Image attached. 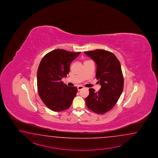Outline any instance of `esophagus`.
Instances as JSON below:
<instances>
[{"instance_id":"34e87169","label":"esophagus","mask_w":158,"mask_h":158,"mask_svg":"<svg viewBox=\"0 0 158 158\" xmlns=\"http://www.w3.org/2000/svg\"><path fill=\"white\" fill-rule=\"evenodd\" d=\"M77 89L78 90H82V89H84V86H80H80H78Z\"/></svg>"}]
</instances>
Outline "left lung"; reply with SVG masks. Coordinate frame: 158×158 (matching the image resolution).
I'll use <instances>...</instances> for the list:
<instances>
[{"mask_svg": "<svg viewBox=\"0 0 158 158\" xmlns=\"http://www.w3.org/2000/svg\"><path fill=\"white\" fill-rule=\"evenodd\" d=\"M85 53L95 61L96 78L101 85L98 92L89 89V95L85 99L86 106L91 111L104 114L114 107L123 90L121 65L114 54L108 51L97 49Z\"/></svg>", "mask_w": 158, "mask_h": 158, "instance_id": "left-lung-1", "label": "left lung"}]
</instances>
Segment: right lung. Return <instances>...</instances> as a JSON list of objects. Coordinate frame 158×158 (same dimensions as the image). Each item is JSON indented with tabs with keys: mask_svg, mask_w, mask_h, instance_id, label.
<instances>
[{
	"mask_svg": "<svg viewBox=\"0 0 158 158\" xmlns=\"http://www.w3.org/2000/svg\"><path fill=\"white\" fill-rule=\"evenodd\" d=\"M81 52L56 49L46 54L37 71V89L41 100L52 111L60 112L71 107L77 93L61 81L70 71L71 62Z\"/></svg>",
	"mask_w": 158,
	"mask_h": 158,
	"instance_id": "add662e5",
	"label": "right lung"
}]
</instances>
